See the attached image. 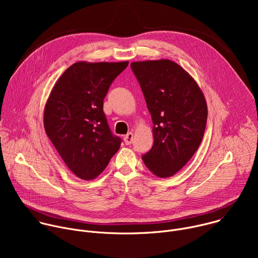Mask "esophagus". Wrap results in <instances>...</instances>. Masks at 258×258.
<instances>
[{
	"label": "esophagus",
	"mask_w": 258,
	"mask_h": 258,
	"mask_svg": "<svg viewBox=\"0 0 258 258\" xmlns=\"http://www.w3.org/2000/svg\"><path fill=\"white\" fill-rule=\"evenodd\" d=\"M133 140H134V134L133 133H128L126 136H124L123 138V141L125 143V145H131L133 143Z\"/></svg>",
	"instance_id": "34e87169"
}]
</instances>
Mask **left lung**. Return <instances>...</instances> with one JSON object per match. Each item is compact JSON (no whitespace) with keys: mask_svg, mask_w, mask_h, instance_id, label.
I'll list each match as a JSON object with an SVG mask.
<instances>
[{"mask_svg":"<svg viewBox=\"0 0 258 258\" xmlns=\"http://www.w3.org/2000/svg\"><path fill=\"white\" fill-rule=\"evenodd\" d=\"M153 121L154 144L142 159L158 177L181 169L198 150L206 120L205 97L189 73L168 59L131 64Z\"/></svg>","mask_w":258,"mask_h":258,"instance_id":"obj_1","label":"left lung"}]
</instances>
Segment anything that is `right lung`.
<instances>
[{
    "mask_svg": "<svg viewBox=\"0 0 258 258\" xmlns=\"http://www.w3.org/2000/svg\"><path fill=\"white\" fill-rule=\"evenodd\" d=\"M123 62L80 61L56 82L44 110L47 136L68 168L85 180L96 178L118 151L103 111V101Z\"/></svg>",
    "mask_w": 258,
    "mask_h": 258,
    "instance_id": "right-lung-1",
    "label": "right lung"
}]
</instances>
